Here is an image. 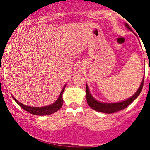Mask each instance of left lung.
Returning <instances> with one entry per match:
<instances>
[{
    "instance_id": "1",
    "label": "left lung",
    "mask_w": 150,
    "mask_h": 150,
    "mask_svg": "<svg viewBox=\"0 0 150 150\" xmlns=\"http://www.w3.org/2000/svg\"><path fill=\"white\" fill-rule=\"evenodd\" d=\"M125 25L129 30L132 31V29L129 27L128 24L125 23ZM144 77L143 78L142 82L140 83V87L137 89V91L132 95V97L128 98L126 100H122L120 102H116V103H104V102H100L97 100L96 99L94 98V97L91 95L90 93L89 88H88V85L86 84V100L88 103V106L91 107V109L95 110L98 111V112H104V113H113L117 111L122 110L125 109V107H128V105L132 104V102L137 98L140 93L141 92V90L143 88V86H144Z\"/></svg>"
}]
</instances>
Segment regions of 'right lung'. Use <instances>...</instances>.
Returning a JSON list of instances; mask_svg holds the SVG:
<instances>
[{
    "mask_svg": "<svg viewBox=\"0 0 150 150\" xmlns=\"http://www.w3.org/2000/svg\"><path fill=\"white\" fill-rule=\"evenodd\" d=\"M65 86L66 85H64V86L62 88L59 98H58V99L54 102L53 104H50V105L49 106H44V107H29V106L22 104V103H20L18 100H17L13 95H12V96H13V99H14V100L16 102L17 104L20 106L22 109L26 110L27 112H30L31 114L36 115V116H47V115L52 114L54 112H57V111L59 110L61 107H62V104H63L62 94H63L64 91Z\"/></svg>",
    "mask_w": 150,
    "mask_h": 150,
    "instance_id": "obj_1",
    "label": "right lung"
}]
</instances>
